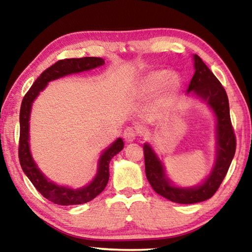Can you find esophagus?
Here are the masks:
<instances>
[{
    "label": "esophagus",
    "instance_id": "obj_1",
    "mask_svg": "<svg viewBox=\"0 0 252 252\" xmlns=\"http://www.w3.org/2000/svg\"><path fill=\"white\" fill-rule=\"evenodd\" d=\"M136 135H138V130L132 126H127L126 129L123 131V138H125L126 142H133Z\"/></svg>",
    "mask_w": 252,
    "mask_h": 252
}]
</instances>
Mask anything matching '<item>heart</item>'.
Returning <instances> with one entry per match:
<instances>
[{
	"instance_id": "obj_1",
	"label": "heart",
	"mask_w": 252,
	"mask_h": 252,
	"mask_svg": "<svg viewBox=\"0 0 252 252\" xmlns=\"http://www.w3.org/2000/svg\"><path fill=\"white\" fill-rule=\"evenodd\" d=\"M167 81H165V80ZM165 82V88L169 91H176L180 85V80L177 75H170L167 71H155L151 72L146 79L142 81V83L139 85L138 91L140 94H148L153 92L160 87L161 84Z\"/></svg>"
}]
</instances>
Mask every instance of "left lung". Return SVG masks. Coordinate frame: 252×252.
<instances>
[{"mask_svg":"<svg viewBox=\"0 0 252 252\" xmlns=\"http://www.w3.org/2000/svg\"><path fill=\"white\" fill-rule=\"evenodd\" d=\"M194 74L187 95L206 103L216 120V159L201 183L191 187L177 186L169 178L164 164L149 142L143 144L146 176L152 189L170 201L182 204L198 203L210 199L228 172L236 152V136L230 120L227 93L219 80L197 54L192 55Z\"/></svg>","mask_w":252,"mask_h":252,"instance_id":"8db88e82","label":"left lung"}]
</instances>
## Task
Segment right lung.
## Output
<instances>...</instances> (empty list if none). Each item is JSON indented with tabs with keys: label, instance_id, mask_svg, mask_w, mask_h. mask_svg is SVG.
Returning a JSON list of instances; mask_svg holds the SVG:
<instances>
[{
	"label": "right lung",
	"instance_id": "right-lung-1",
	"mask_svg": "<svg viewBox=\"0 0 252 252\" xmlns=\"http://www.w3.org/2000/svg\"><path fill=\"white\" fill-rule=\"evenodd\" d=\"M104 64V60L101 58H80L65 59L58 61L55 64L46 69L30 89L23 97L20 110V144H19V159L23 172L27 174L30 181L36 188V190L50 200L51 202L61 206H73L91 201L96 195H99L109 181V163L112 158L120 152L125 143L121 138H118L108 148H105L97 160V169L94 178L87 186L81 188L61 186L53 182L45 176L37 167L34 161L30 147V119L33 102L44 90L49 82L64 76L88 72Z\"/></svg>",
	"mask_w": 252,
	"mask_h": 252
}]
</instances>
